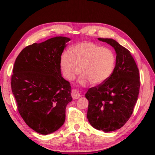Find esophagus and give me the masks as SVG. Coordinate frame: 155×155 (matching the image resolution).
<instances>
[{"label": "esophagus", "instance_id": "esophagus-1", "mask_svg": "<svg viewBox=\"0 0 155 155\" xmlns=\"http://www.w3.org/2000/svg\"><path fill=\"white\" fill-rule=\"evenodd\" d=\"M71 96H72L73 99H78V98H80L81 95L80 94V92H79L78 91H77L76 90H72Z\"/></svg>", "mask_w": 155, "mask_h": 155}]
</instances>
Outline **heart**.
<instances>
[{"mask_svg": "<svg viewBox=\"0 0 155 155\" xmlns=\"http://www.w3.org/2000/svg\"><path fill=\"white\" fill-rule=\"evenodd\" d=\"M69 53H63L60 58L61 70L69 81L74 80L81 73L82 84L90 82L92 85H99L112 73L116 58L109 48L84 42L75 45Z\"/></svg>", "mask_w": 155, "mask_h": 155, "instance_id": "1", "label": "heart"}]
</instances>
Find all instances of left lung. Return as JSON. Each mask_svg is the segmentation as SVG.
<instances>
[{
  "mask_svg": "<svg viewBox=\"0 0 155 155\" xmlns=\"http://www.w3.org/2000/svg\"><path fill=\"white\" fill-rule=\"evenodd\" d=\"M98 39L116 51V66L107 81L86 94L89 101L87 118L95 129L110 132L121 128L133 112L140 91V74L129 50L113 39Z\"/></svg>",
  "mask_w": 155,
  "mask_h": 155,
  "instance_id": "8db88e82",
  "label": "left lung"
}]
</instances>
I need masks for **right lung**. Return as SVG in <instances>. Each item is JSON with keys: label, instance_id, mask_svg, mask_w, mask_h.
Segmentation results:
<instances>
[{"label": "right lung", "instance_id": "right-lung-1", "mask_svg": "<svg viewBox=\"0 0 155 155\" xmlns=\"http://www.w3.org/2000/svg\"><path fill=\"white\" fill-rule=\"evenodd\" d=\"M71 39L57 36L33 43L15 60L11 87L22 118L30 128L47 135L58 130L72 101L70 83L61 76L60 58Z\"/></svg>", "mask_w": 155, "mask_h": 155}]
</instances>
